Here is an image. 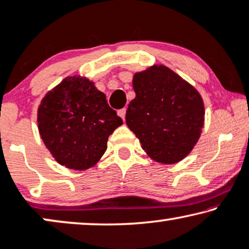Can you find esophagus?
<instances>
[{
    "mask_svg": "<svg viewBox=\"0 0 249 249\" xmlns=\"http://www.w3.org/2000/svg\"><path fill=\"white\" fill-rule=\"evenodd\" d=\"M117 114L119 117L123 118V121H125V115H126V109L123 108V109H119V110L117 111Z\"/></svg>",
    "mask_w": 249,
    "mask_h": 249,
    "instance_id": "1",
    "label": "esophagus"
}]
</instances>
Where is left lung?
<instances>
[{
	"instance_id": "left-lung-1",
	"label": "left lung",
	"mask_w": 249,
	"mask_h": 249,
	"mask_svg": "<svg viewBox=\"0 0 249 249\" xmlns=\"http://www.w3.org/2000/svg\"><path fill=\"white\" fill-rule=\"evenodd\" d=\"M135 98L128 104L126 124L154 160L174 164L190 154L204 126L199 92L163 65L133 76Z\"/></svg>"
}]
</instances>
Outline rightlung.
Segmentation results:
<instances>
[{"label":"right lung","instance_id":"add662e5","mask_svg":"<svg viewBox=\"0 0 249 249\" xmlns=\"http://www.w3.org/2000/svg\"><path fill=\"white\" fill-rule=\"evenodd\" d=\"M38 131L59 164L88 170L107 150L109 135L123 124L105 93L81 76H69L42 99Z\"/></svg>","mask_w":249,"mask_h":249}]
</instances>
